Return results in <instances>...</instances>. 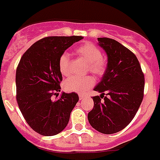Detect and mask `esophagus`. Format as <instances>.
<instances>
[{
    "label": "esophagus",
    "mask_w": 160,
    "mask_h": 160,
    "mask_svg": "<svg viewBox=\"0 0 160 160\" xmlns=\"http://www.w3.org/2000/svg\"><path fill=\"white\" fill-rule=\"evenodd\" d=\"M85 97H86V95H81V94H80V95H79V98H80V100H83Z\"/></svg>",
    "instance_id": "esophagus-1"
}]
</instances>
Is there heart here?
<instances>
[{
	"label": "heart",
	"instance_id": "b5f03b06",
	"mask_svg": "<svg viewBox=\"0 0 160 160\" xmlns=\"http://www.w3.org/2000/svg\"><path fill=\"white\" fill-rule=\"evenodd\" d=\"M76 53L80 58L88 62V70L96 77H102L107 69V60L102 54L100 49L94 43L88 42L77 49ZM59 70L63 76L70 72V58L67 53H63L58 61ZM95 84V79L91 76L84 77H71L64 83V88L69 92L84 93Z\"/></svg>",
	"mask_w": 160,
	"mask_h": 160
}]
</instances>
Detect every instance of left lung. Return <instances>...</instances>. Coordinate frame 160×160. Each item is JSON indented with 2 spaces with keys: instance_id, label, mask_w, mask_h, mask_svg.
<instances>
[{
  "instance_id": "left-lung-1",
  "label": "left lung",
  "mask_w": 160,
  "mask_h": 160,
  "mask_svg": "<svg viewBox=\"0 0 160 160\" xmlns=\"http://www.w3.org/2000/svg\"><path fill=\"white\" fill-rule=\"evenodd\" d=\"M98 42L107 54V69L94 88L101 95L92 97L94 107L88 118L97 131L112 134L125 129L137 114L144 98V76L129 49L112 38Z\"/></svg>"
}]
</instances>
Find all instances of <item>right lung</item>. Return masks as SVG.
I'll use <instances>...</instances> for the list:
<instances>
[{
    "instance_id": "1",
    "label": "right lung",
    "mask_w": 160,
    "mask_h": 160,
    "mask_svg": "<svg viewBox=\"0 0 160 160\" xmlns=\"http://www.w3.org/2000/svg\"><path fill=\"white\" fill-rule=\"evenodd\" d=\"M82 36H49L34 43L23 53L16 68V100L30 127L42 136H54L68 125L79 100L75 92L58 96L62 75L60 56Z\"/></svg>"
}]
</instances>
